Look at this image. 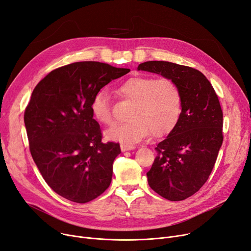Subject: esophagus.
Masks as SVG:
<instances>
[{
	"label": "esophagus",
	"instance_id": "34e87169",
	"mask_svg": "<svg viewBox=\"0 0 251 251\" xmlns=\"http://www.w3.org/2000/svg\"><path fill=\"white\" fill-rule=\"evenodd\" d=\"M120 148H121V151H131V150H134L135 147L132 146V145H127V144H121V146H120Z\"/></svg>",
	"mask_w": 251,
	"mask_h": 251
}]
</instances>
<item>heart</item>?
I'll list each match as a JSON object with an SVG mask.
<instances>
[{"mask_svg":"<svg viewBox=\"0 0 251 251\" xmlns=\"http://www.w3.org/2000/svg\"><path fill=\"white\" fill-rule=\"evenodd\" d=\"M117 91L132 101L130 121L107 130L108 139L125 144H136L150 132L154 136L168 133L177 123L181 112V95L178 86L167 78L155 79L135 75L118 86ZM93 118L103 125H113L110 95L105 89L96 92L90 103Z\"/></svg>","mask_w":251,"mask_h":251,"instance_id":"heart-1","label":"heart"}]
</instances>
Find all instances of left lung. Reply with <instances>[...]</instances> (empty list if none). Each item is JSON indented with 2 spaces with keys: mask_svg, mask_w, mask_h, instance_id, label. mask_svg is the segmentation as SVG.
<instances>
[{
  "mask_svg": "<svg viewBox=\"0 0 251 251\" xmlns=\"http://www.w3.org/2000/svg\"><path fill=\"white\" fill-rule=\"evenodd\" d=\"M138 71L176 83L181 95L177 123L155 148L157 157L147 173L150 187L163 198L181 201L208 179L223 144V111L212 85L193 68L169 61H147Z\"/></svg>",
  "mask_w": 251,
  "mask_h": 251,
  "instance_id": "left-lung-1",
  "label": "left lung"
}]
</instances>
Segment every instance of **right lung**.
<instances>
[{
    "instance_id": "add662e5",
    "label": "right lung",
    "mask_w": 251,
    "mask_h": 251,
    "mask_svg": "<svg viewBox=\"0 0 251 251\" xmlns=\"http://www.w3.org/2000/svg\"><path fill=\"white\" fill-rule=\"evenodd\" d=\"M97 61H80L49 73L25 108L29 150L48 186L61 197L87 203L111 184L119 144L101 141L90 103L96 92L128 74Z\"/></svg>"
}]
</instances>
